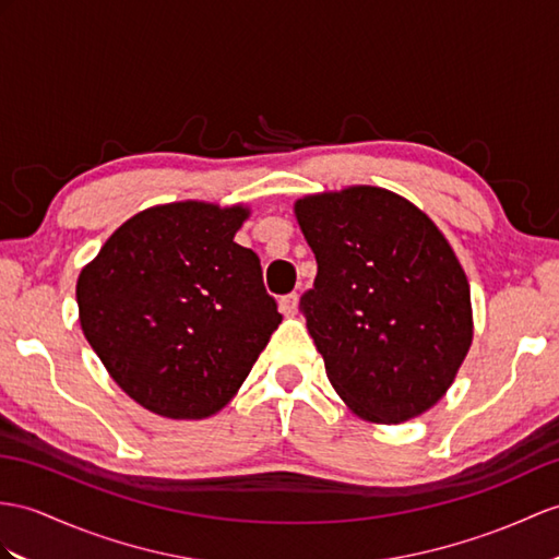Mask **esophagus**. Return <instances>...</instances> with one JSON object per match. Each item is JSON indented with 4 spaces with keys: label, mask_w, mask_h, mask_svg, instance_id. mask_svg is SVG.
I'll return each mask as SVG.
<instances>
[{
    "label": "esophagus",
    "mask_w": 559,
    "mask_h": 559,
    "mask_svg": "<svg viewBox=\"0 0 559 559\" xmlns=\"http://www.w3.org/2000/svg\"><path fill=\"white\" fill-rule=\"evenodd\" d=\"M280 310L284 312L287 318H294L298 312V296L296 294H287L280 298Z\"/></svg>",
    "instance_id": "34e87169"
}]
</instances>
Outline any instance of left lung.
Returning <instances> with one entry per match:
<instances>
[{"instance_id": "obj_1", "label": "left lung", "mask_w": 559, "mask_h": 559, "mask_svg": "<svg viewBox=\"0 0 559 559\" xmlns=\"http://www.w3.org/2000/svg\"><path fill=\"white\" fill-rule=\"evenodd\" d=\"M294 215L318 261L301 308L338 399L374 425L427 413L474 336L451 243L415 203L370 185L301 197Z\"/></svg>"}]
</instances>
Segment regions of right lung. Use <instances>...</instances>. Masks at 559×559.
Masks as SVG:
<instances>
[{"label": "right lung", "instance_id": "add662e5", "mask_svg": "<svg viewBox=\"0 0 559 559\" xmlns=\"http://www.w3.org/2000/svg\"><path fill=\"white\" fill-rule=\"evenodd\" d=\"M251 209L173 201L132 215L80 270L78 318L144 411L206 419L237 396L282 316L235 235Z\"/></svg>", "mask_w": 559, "mask_h": 559}]
</instances>
